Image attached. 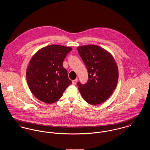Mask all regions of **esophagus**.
I'll use <instances>...</instances> for the list:
<instances>
[{"instance_id":"1","label":"esophagus","mask_w":150,"mask_h":150,"mask_svg":"<svg viewBox=\"0 0 150 150\" xmlns=\"http://www.w3.org/2000/svg\"><path fill=\"white\" fill-rule=\"evenodd\" d=\"M77 82H78V79H76L72 81V84L75 85V84H76V83H77Z\"/></svg>"}]
</instances>
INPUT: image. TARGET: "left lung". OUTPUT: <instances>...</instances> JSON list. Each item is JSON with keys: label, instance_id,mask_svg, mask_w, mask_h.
Segmentation results:
<instances>
[{"label": "left lung", "instance_id": "8db88e82", "mask_svg": "<svg viewBox=\"0 0 150 150\" xmlns=\"http://www.w3.org/2000/svg\"><path fill=\"white\" fill-rule=\"evenodd\" d=\"M78 53L87 69V83L77 84L81 96L91 105H98L108 100L116 87L118 71L112 56L97 45L78 47Z\"/></svg>", "mask_w": 150, "mask_h": 150}]
</instances>
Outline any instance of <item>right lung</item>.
<instances>
[{
	"label": "right lung",
	"mask_w": 150,
	"mask_h": 150,
	"mask_svg": "<svg viewBox=\"0 0 150 150\" xmlns=\"http://www.w3.org/2000/svg\"><path fill=\"white\" fill-rule=\"evenodd\" d=\"M72 48L50 45L38 50L32 58L26 71L29 88L39 100L53 103L59 100L72 84L63 66Z\"/></svg>",
	"instance_id": "add662e5"
}]
</instances>
